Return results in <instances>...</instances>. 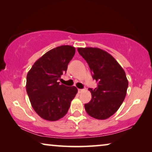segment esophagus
Listing matches in <instances>:
<instances>
[{
  "instance_id": "esophagus-1",
  "label": "esophagus",
  "mask_w": 152,
  "mask_h": 152,
  "mask_svg": "<svg viewBox=\"0 0 152 152\" xmlns=\"http://www.w3.org/2000/svg\"><path fill=\"white\" fill-rule=\"evenodd\" d=\"M83 89H78V91L79 94L81 93V92H83Z\"/></svg>"
}]
</instances>
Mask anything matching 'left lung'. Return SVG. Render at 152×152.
I'll use <instances>...</instances> for the list:
<instances>
[{"instance_id": "1", "label": "left lung", "mask_w": 152, "mask_h": 152, "mask_svg": "<svg viewBox=\"0 0 152 152\" xmlns=\"http://www.w3.org/2000/svg\"><path fill=\"white\" fill-rule=\"evenodd\" d=\"M78 52L88 63L98 87L89 89L91 100L85 104L89 116L104 120L115 114L125 99L128 87L125 72L112 55L96 48H78Z\"/></svg>"}]
</instances>
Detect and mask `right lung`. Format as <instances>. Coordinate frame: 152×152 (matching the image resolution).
Listing matches in <instances>:
<instances>
[{
  "instance_id": "obj_1",
  "label": "right lung",
  "mask_w": 152,
  "mask_h": 152,
  "mask_svg": "<svg viewBox=\"0 0 152 152\" xmlns=\"http://www.w3.org/2000/svg\"><path fill=\"white\" fill-rule=\"evenodd\" d=\"M75 52L70 45L52 49L38 59L27 73L26 90L31 106L46 121H56L65 116L78 92L76 87L58 82Z\"/></svg>"
}]
</instances>
